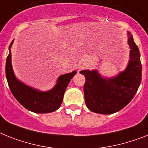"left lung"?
<instances>
[{"mask_svg": "<svg viewBox=\"0 0 148 148\" xmlns=\"http://www.w3.org/2000/svg\"><path fill=\"white\" fill-rule=\"evenodd\" d=\"M129 35L130 57L126 69L113 78H103L97 70H82L85 104L94 113L112 114L118 112L132 100L141 82V68L138 47Z\"/></svg>", "mask_w": 148, "mask_h": 148, "instance_id": "1", "label": "left lung"}]
</instances>
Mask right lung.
Returning <instances> with one entry per match:
<instances>
[{"label": "right lung", "instance_id": "1", "mask_svg": "<svg viewBox=\"0 0 148 148\" xmlns=\"http://www.w3.org/2000/svg\"><path fill=\"white\" fill-rule=\"evenodd\" d=\"M6 61V77L8 85L17 101L29 110L37 113H47L57 110L63 102V95L69 82L76 72L62 75L57 79V85L48 91H41L29 87L16 78L11 63L10 47Z\"/></svg>", "mask_w": 148, "mask_h": 148}]
</instances>
